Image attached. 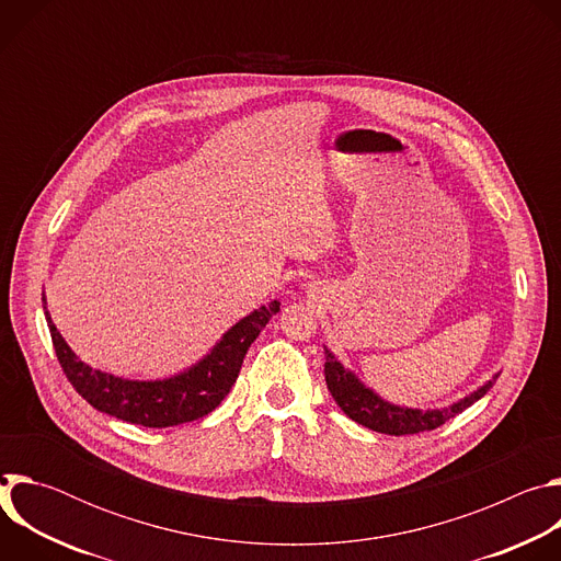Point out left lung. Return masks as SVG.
Segmentation results:
<instances>
[{
    "mask_svg": "<svg viewBox=\"0 0 561 561\" xmlns=\"http://www.w3.org/2000/svg\"><path fill=\"white\" fill-rule=\"evenodd\" d=\"M327 351V364H324V375H327V386L337 402V407L357 424L375 431V433H386V435H415L424 431H435L450 417L459 415L468 407H472L477 399H482L489 388L495 383L497 375L484 383L482 388H477L472 394L459 399L457 404L442 409V411H417V409H402L383 402L379 394H375L370 388H366L351 370H346L335 355Z\"/></svg>",
    "mask_w": 561,
    "mask_h": 561,
    "instance_id": "1",
    "label": "left lung"
}]
</instances>
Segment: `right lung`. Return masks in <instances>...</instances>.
Wrapping results in <instances>:
<instances>
[{
  "label": "right lung",
  "mask_w": 561,
  "mask_h": 561,
  "mask_svg": "<svg viewBox=\"0 0 561 561\" xmlns=\"http://www.w3.org/2000/svg\"><path fill=\"white\" fill-rule=\"evenodd\" d=\"M277 312V299L253 310L249 317L239 319L215 344V348L193 368L175 377L154 381L122 379L91 368L70 351V346L57 333L48 310L46 322L64 375L93 409L128 424L146 428H169L195 422L221 404V399L232 388L239 368L244 364L247 351L268 324V319Z\"/></svg>",
  "instance_id": "right-lung-1"
}]
</instances>
